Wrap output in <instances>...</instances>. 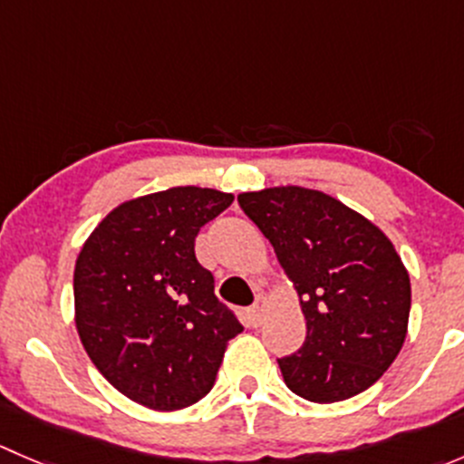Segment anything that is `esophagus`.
Listing matches in <instances>:
<instances>
[{
  "label": "esophagus",
  "instance_id": "34e87169",
  "mask_svg": "<svg viewBox=\"0 0 464 464\" xmlns=\"http://www.w3.org/2000/svg\"><path fill=\"white\" fill-rule=\"evenodd\" d=\"M265 305H266V298L265 296H256V303L251 305V321H254V325H258L262 321V316H265Z\"/></svg>",
  "mask_w": 464,
  "mask_h": 464
}]
</instances>
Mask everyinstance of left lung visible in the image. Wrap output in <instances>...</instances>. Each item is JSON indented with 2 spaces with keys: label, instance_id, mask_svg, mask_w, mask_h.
<instances>
[{
  "label": "left lung",
  "instance_id": "left-lung-1",
  "mask_svg": "<svg viewBox=\"0 0 464 464\" xmlns=\"http://www.w3.org/2000/svg\"><path fill=\"white\" fill-rule=\"evenodd\" d=\"M301 296L307 336L278 359L292 392L330 404L371 388L400 354L411 280L392 242L339 199L301 186L237 195Z\"/></svg>",
  "mask_w": 464,
  "mask_h": 464
}]
</instances>
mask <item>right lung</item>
<instances>
[{
	"label": "right lung",
	"instance_id": "obj_1",
	"mask_svg": "<svg viewBox=\"0 0 464 464\" xmlns=\"http://www.w3.org/2000/svg\"><path fill=\"white\" fill-rule=\"evenodd\" d=\"M233 195L179 186L116 206L73 271L76 327L119 392L154 411L208 395L227 343L245 327L215 296L195 237Z\"/></svg>",
	"mask_w": 464,
	"mask_h": 464
}]
</instances>
